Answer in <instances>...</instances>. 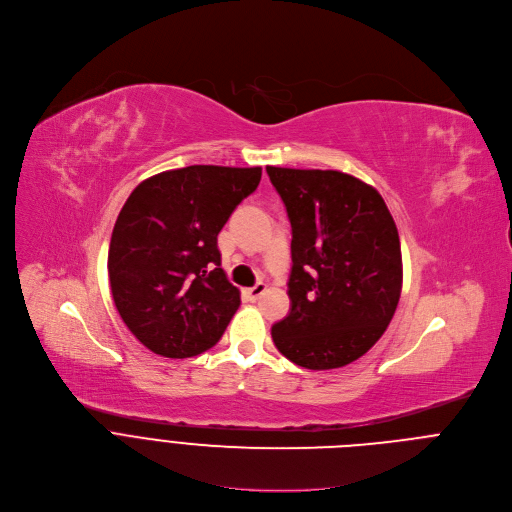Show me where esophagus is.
Here are the masks:
<instances>
[{"mask_svg":"<svg viewBox=\"0 0 512 512\" xmlns=\"http://www.w3.org/2000/svg\"><path fill=\"white\" fill-rule=\"evenodd\" d=\"M265 291H267V285H265V283H257V285H253V287L245 289V291H243V295H245L249 301H257Z\"/></svg>","mask_w":512,"mask_h":512,"instance_id":"1","label":"esophagus"}]
</instances>
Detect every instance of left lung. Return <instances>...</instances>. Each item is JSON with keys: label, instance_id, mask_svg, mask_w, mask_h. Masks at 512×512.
I'll use <instances>...</instances> for the list:
<instances>
[{"label": "left lung", "instance_id": "1", "mask_svg": "<svg viewBox=\"0 0 512 512\" xmlns=\"http://www.w3.org/2000/svg\"><path fill=\"white\" fill-rule=\"evenodd\" d=\"M291 221L289 315L271 327L291 363L327 371L363 357L403 287L399 231L379 191L343 171L267 167Z\"/></svg>", "mask_w": 512, "mask_h": 512}]
</instances>
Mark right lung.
I'll use <instances>...</instances> for the list:
<instances>
[{"label": "right lung", "mask_w": 512, "mask_h": 512, "mask_svg": "<svg viewBox=\"0 0 512 512\" xmlns=\"http://www.w3.org/2000/svg\"><path fill=\"white\" fill-rule=\"evenodd\" d=\"M261 181V167L189 165L141 181L115 221L107 271L127 329L153 353L211 349L241 305L217 235Z\"/></svg>", "instance_id": "right-lung-1"}]
</instances>
